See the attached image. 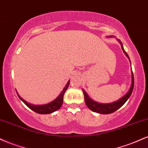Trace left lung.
Listing matches in <instances>:
<instances>
[{
	"label": "left lung",
	"mask_w": 148,
	"mask_h": 148,
	"mask_svg": "<svg viewBox=\"0 0 148 148\" xmlns=\"http://www.w3.org/2000/svg\"><path fill=\"white\" fill-rule=\"evenodd\" d=\"M113 36H108V37H111ZM118 41L119 42V43L121 45L122 49H123L124 53L126 55V56L128 58L129 60L130 61V57H129L128 54L127 53L126 51H125V49L123 48V45L122 44L121 41L120 40H118ZM131 63V61H130ZM134 75H133V72H132V84H131V86L129 89V90L126 94L123 97H122L120 99H119L117 101H113V102L111 103H99L97 102V101H94L88 95L87 92L84 90V89H82L83 92H84V99H85V102H86V104L87 105V106L91 111L96 112V113H100V114H109V113H112L113 112H115V111L119 109L121 106H123L125 103L128 100L130 97L132 95V91H133L134 89Z\"/></svg>",
	"instance_id": "8db88e82"
}]
</instances>
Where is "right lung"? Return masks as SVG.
<instances>
[{
	"label": "right lung",
	"instance_id": "1",
	"mask_svg": "<svg viewBox=\"0 0 148 148\" xmlns=\"http://www.w3.org/2000/svg\"><path fill=\"white\" fill-rule=\"evenodd\" d=\"M69 81H70V80H69L67 84H66L65 86H64V88H63V90H62V92H60V94L57 97V98H56L53 101H51V102H49L48 103H46V104H42V105L32 104V103L27 102V101H25L23 98H21L19 95L17 93V92H16V93H17V95L18 97H19V99H21V101L28 107V108H30L32 111H35V113H40V114H49V113H53V112L58 111V110L60 108L61 106H62V102H63L64 94L69 87Z\"/></svg>",
	"mask_w": 148,
	"mask_h": 148
}]
</instances>
